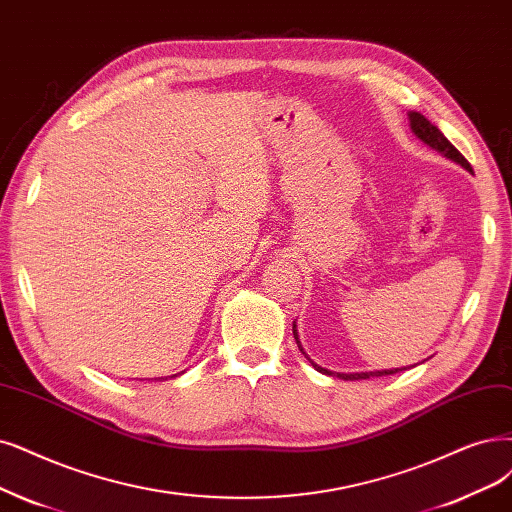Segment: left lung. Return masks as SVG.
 I'll return each mask as SVG.
<instances>
[{
    "mask_svg": "<svg viewBox=\"0 0 512 512\" xmlns=\"http://www.w3.org/2000/svg\"><path fill=\"white\" fill-rule=\"evenodd\" d=\"M409 120H411V130L415 132V137H420L426 145H430L432 149H437V151H441L443 156H447L449 160H453V162H458V164H462L466 170H470L472 173V166L468 164V160L460 154V151L453 147L449 141H447V137L443 135V132L434 126V124H430L422 113H418V111H411L409 113ZM293 335H295V342H297V346H299V350L304 352V348H301V344H299V337H297V331H295V325H293ZM306 354V352H304ZM312 363V361H310ZM312 367L316 369V371H320V373H325V375H337L339 380H369V377H382V375H392V373H396L399 369H390V371H369V373H333V371H329V369H323V367H318L316 363H312Z\"/></svg>",
    "mask_w": 512,
    "mask_h": 512,
    "instance_id": "left-lung-1",
    "label": "left lung"
}]
</instances>
